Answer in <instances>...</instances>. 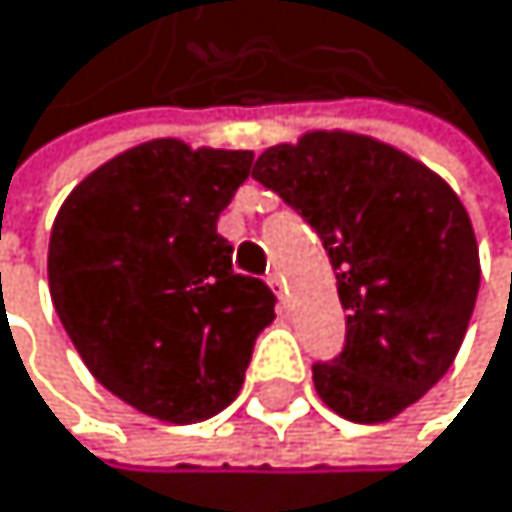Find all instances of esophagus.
<instances>
[{
  "label": "esophagus",
  "instance_id": "esophagus-1",
  "mask_svg": "<svg viewBox=\"0 0 512 512\" xmlns=\"http://www.w3.org/2000/svg\"><path fill=\"white\" fill-rule=\"evenodd\" d=\"M267 282H270V289L276 292V298H279V304H286L289 301V292H286V282H282V276L273 270L270 276H267Z\"/></svg>",
  "mask_w": 512,
  "mask_h": 512
}]
</instances>
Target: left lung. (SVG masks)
<instances>
[{
	"label": "left lung",
	"instance_id": "8db88e82",
	"mask_svg": "<svg viewBox=\"0 0 512 512\" xmlns=\"http://www.w3.org/2000/svg\"><path fill=\"white\" fill-rule=\"evenodd\" d=\"M254 180L320 236L348 311L345 348L314 363L326 407L385 423L448 373L479 295V245L454 189L426 164L357 133L273 145Z\"/></svg>",
	"mask_w": 512,
	"mask_h": 512
}]
</instances>
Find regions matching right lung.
Listing matches in <instances>:
<instances>
[{
  "instance_id": "add662e5",
  "label": "right lung",
  "mask_w": 512,
  "mask_h": 512,
  "mask_svg": "<svg viewBox=\"0 0 512 512\" xmlns=\"http://www.w3.org/2000/svg\"><path fill=\"white\" fill-rule=\"evenodd\" d=\"M251 158L142 142L92 170L55 217L58 320L89 373L155 420L201 423L230 407L276 317L267 282L236 273L217 233Z\"/></svg>"
}]
</instances>
